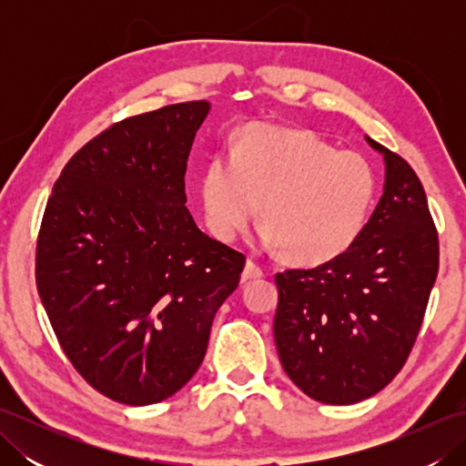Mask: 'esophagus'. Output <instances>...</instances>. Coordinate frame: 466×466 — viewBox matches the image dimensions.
I'll list each match as a JSON object with an SVG mask.
<instances>
[{"label": "esophagus", "mask_w": 466, "mask_h": 466, "mask_svg": "<svg viewBox=\"0 0 466 466\" xmlns=\"http://www.w3.org/2000/svg\"><path fill=\"white\" fill-rule=\"evenodd\" d=\"M264 276V270L260 268L258 264L256 262H252V260H248L246 262V266H244V270H242V282H248V280H256V279H262Z\"/></svg>", "instance_id": "34e87169"}]
</instances>
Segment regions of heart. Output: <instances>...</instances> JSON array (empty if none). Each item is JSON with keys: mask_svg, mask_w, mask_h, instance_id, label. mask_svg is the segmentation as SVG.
I'll return each instance as SVG.
<instances>
[{"mask_svg": "<svg viewBox=\"0 0 466 466\" xmlns=\"http://www.w3.org/2000/svg\"><path fill=\"white\" fill-rule=\"evenodd\" d=\"M376 198V174L306 130L252 124L234 156L216 154L202 176L206 226L232 242L258 216L264 240L299 264L339 258L359 240Z\"/></svg>", "mask_w": 466, "mask_h": 466, "instance_id": "b5f03b06", "label": "heart"}]
</instances>
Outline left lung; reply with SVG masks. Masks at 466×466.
<instances>
[{"mask_svg": "<svg viewBox=\"0 0 466 466\" xmlns=\"http://www.w3.org/2000/svg\"><path fill=\"white\" fill-rule=\"evenodd\" d=\"M384 157V192L339 258L276 274L274 342L282 369L310 399L354 404L382 390L407 362L439 274V234L410 164Z\"/></svg>", "mask_w": 466, "mask_h": 466, "instance_id": "1", "label": "left lung"}]
</instances>
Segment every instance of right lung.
<instances>
[{"label":"right lung","mask_w":466,"mask_h":466,"mask_svg":"<svg viewBox=\"0 0 466 466\" xmlns=\"http://www.w3.org/2000/svg\"><path fill=\"white\" fill-rule=\"evenodd\" d=\"M208 112L172 104L97 134L57 177L37 234V292L59 344L87 384L130 407L192 379L244 270L184 206Z\"/></svg>","instance_id":"obj_1"}]
</instances>
